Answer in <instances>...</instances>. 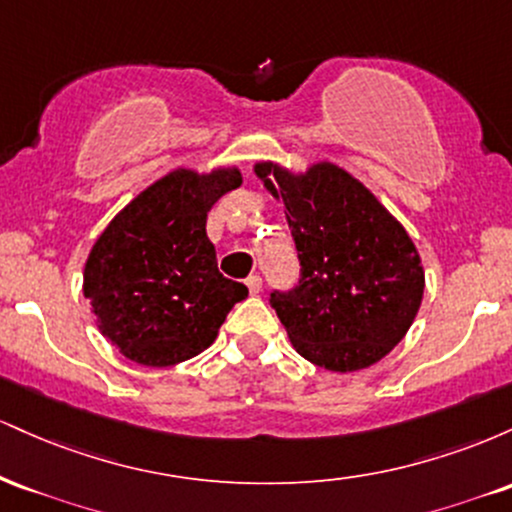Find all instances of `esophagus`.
I'll use <instances>...</instances> for the list:
<instances>
[{
  "instance_id": "esophagus-1",
  "label": "esophagus",
  "mask_w": 512,
  "mask_h": 512,
  "mask_svg": "<svg viewBox=\"0 0 512 512\" xmlns=\"http://www.w3.org/2000/svg\"><path fill=\"white\" fill-rule=\"evenodd\" d=\"M245 284H248V289H250L252 296H257V293L262 291V279L257 274H250L248 279H245Z\"/></svg>"
}]
</instances>
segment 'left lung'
Listing matches in <instances>:
<instances>
[{
    "label": "left lung",
    "mask_w": 512,
    "mask_h": 512,
    "mask_svg": "<svg viewBox=\"0 0 512 512\" xmlns=\"http://www.w3.org/2000/svg\"><path fill=\"white\" fill-rule=\"evenodd\" d=\"M284 202L301 279L269 303L293 349L315 366L354 373L390 354L419 313L424 267L416 245L363 182L330 161L291 173L255 163Z\"/></svg>",
    "instance_id": "left-lung-1"
}]
</instances>
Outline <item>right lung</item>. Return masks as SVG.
I'll return each instance as SVG.
<instances>
[{
	"mask_svg": "<svg viewBox=\"0 0 512 512\" xmlns=\"http://www.w3.org/2000/svg\"><path fill=\"white\" fill-rule=\"evenodd\" d=\"M243 175L175 168L139 192L93 243L84 296L98 330L129 361L166 368L214 344L245 284L216 267L207 214Z\"/></svg>",
	"mask_w": 512,
	"mask_h": 512,
	"instance_id": "1",
	"label": "right lung"
}]
</instances>
